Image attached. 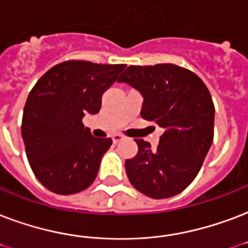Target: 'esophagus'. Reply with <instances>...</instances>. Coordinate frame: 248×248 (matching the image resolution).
Wrapping results in <instances>:
<instances>
[{
  "mask_svg": "<svg viewBox=\"0 0 248 248\" xmlns=\"http://www.w3.org/2000/svg\"><path fill=\"white\" fill-rule=\"evenodd\" d=\"M111 139H113V143H120V141L124 139V135L116 134V135H113V137H111Z\"/></svg>",
  "mask_w": 248,
  "mask_h": 248,
  "instance_id": "34e87169",
  "label": "esophagus"
}]
</instances>
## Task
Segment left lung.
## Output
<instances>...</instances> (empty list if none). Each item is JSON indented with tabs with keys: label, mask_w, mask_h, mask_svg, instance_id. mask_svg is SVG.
I'll list each match as a JSON object with an SVG mask.
<instances>
[{
	"label": "left lung",
	"mask_w": 248,
	"mask_h": 248,
	"mask_svg": "<svg viewBox=\"0 0 248 248\" xmlns=\"http://www.w3.org/2000/svg\"><path fill=\"white\" fill-rule=\"evenodd\" d=\"M141 94V118L164 128L157 148L135 139L137 156L126 160L138 191L165 199L195 179L213 141L215 105L203 80L181 66H128L118 79Z\"/></svg>",
	"instance_id": "left-lung-1"
}]
</instances>
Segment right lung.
I'll list each match as a JSON object with an SVG mask.
<instances>
[{
    "label": "right lung",
    "instance_id": "right-lung-1",
    "mask_svg": "<svg viewBox=\"0 0 248 248\" xmlns=\"http://www.w3.org/2000/svg\"><path fill=\"white\" fill-rule=\"evenodd\" d=\"M126 65L66 61L46 71L30 92L22 120L26 154L48 190L77 194L91 186L99 173L110 138H94L82 124L97 114L104 92Z\"/></svg>",
    "mask_w": 248,
    "mask_h": 248
}]
</instances>
